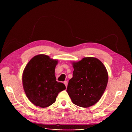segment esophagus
Masks as SVG:
<instances>
[{"label":"esophagus","mask_w":132,"mask_h":132,"mask_svg":"<svg viewBox=\"0 0 132 132\" xmlns=\"http://www.w3.org/2000/svg\"><path fill=\"white\" fill-rule=\"evenodd\" d=\"M64 85H65V86H66V87H67V86H68V81H64Z\"/></svg>","instance_id":"esophagus-1"}]
</instances>
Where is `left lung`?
<instances>
[{"mask_svg": "<svg viewBox=\"0 0 132 132\" xmlns=\"http://www.w3.org/2000/svg\"><path fill=\"white\" fill-rule=\"evenodd\" d=\"M73 77L67 87L73 104L87 108L95 104L105 90L108 80V72L103 63L97 58L84 57L73 63Z\"/></svg>", "mask_w": 132, "mask_h": 132, "instance_id": "1", "label": "left lung"}]
</instances>
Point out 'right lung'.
<instances>
[{"instance_id":"obj_1","label":"right lung","mask_w":132,"mask_h":132,"mask_svg":"<svg viewBox=\"0 0 132 132\" xmlns=\"http://www.w3.org/2000/svg\"><path fill=\"white\" fill-rule=\"evenodd\" d=\"M57 61L45 55L32 57L24 69L23 84L29 100L35 105L45 108L54 103L59 93L66 89L55 76Z\"/></svg>"}]
</instances>
